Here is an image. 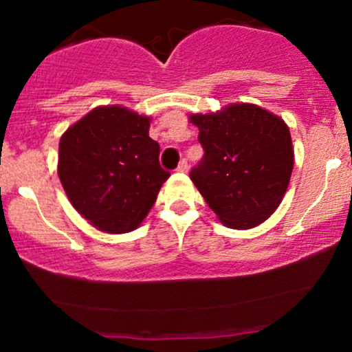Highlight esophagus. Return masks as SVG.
<instances>
[{"label":"esophagus","mask_w":352,"mask_h":352,"mask_svg":"<svg viewBox=\"0 0 352 352\" xmlns=\"http://www.w3.org/2000/svg\"><path fill=\"white\" fill-rule=\"evenodd\" d=\"M188 168H190V165L187 162V159H182L179 167H177V170H179V172H188Z\"/></svg>","instance_id":"34e87169"}]
</instances>
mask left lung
<instances>
[{
  "mask_svg": "<svg viewBox=\"0 0 352 352\" xmlns=\"http://www.w3.org/2000/svg\"><path fill=\"white\" fill-rule=\"evenodd\" d=\"M204 159L190 172L220 221L246 230L263 223L281 204L294 153L288 125L254 104H232L213 114H192Z\"/></svg>",
  "mask_w": 352,
  "mask_h": 352,
  "instance_id": "8db88e82",
  "label": "left lung"
}]
</instances>
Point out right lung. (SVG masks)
<instances>
[{
  "instance_id": "right-lung-1",
  "label": "right lung",
  "mask_w": 352,
  "mask_h": 352,
  "mask_svg": "<svg viewBox=\"0 0 352 352\" xmlns=\"http://www.w3.org/2000/svg\"><path fill=\"white\" fill-rule=\"evenodd\" d=\"M151 119L122 106L96 107L59 142L58 175L67 199L100 232L142 223L170 173L159 164Z\"/></svg>"
}]
</instances>
